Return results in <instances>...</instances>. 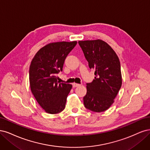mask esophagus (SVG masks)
I'll return each instance as SVG.
<instances>
[{
  "label": "esophagus",
  "mask_w": 150,
  "mask_h": 150,
  "mask_svg": "<svg viewBox=\"0 0 150 150\" xmlns=\"http://www.w3.org/2000/svg\"><path fill=\"white\" fill-rule=\"evenodd\" d=\"M80 85V84H79V83H74L72 84V86H73V87H74V88H75V87H77V86H79Z\"/></svg>",
  "instance_id": "1"
}]
</instances>
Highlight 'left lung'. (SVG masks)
<instances>
[{"mask_svg": "<svg viewBox=\"0 0 150 150\" xmlns=\"http://www.w3.org/2000/svg\"><path fill=\"white\" fill-rule=\"evenodd\" d=\"M79 44L95 75L91 83H86L84 105L94 112H104L113 104L122 86L119 59L112 48L101 40L79 41Z\"/></svg>", "mask_w": 150, "mask_h": 150, "instance_id": "1", "label": "left lung"}]
</instances>
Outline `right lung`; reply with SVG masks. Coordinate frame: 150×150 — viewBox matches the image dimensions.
Here are the masks:
<instances>
[{
	"label": "right lung",
	"mask_w": 150,
	"mask_h": 150,
	"mask_svg": "<svg viewBox=\"0 0 150 150\" xmlns=\"http://www.w3.org/2000/svg\"><path fill=\"white\" fill-rule=\"evenodd\" d=\"M76 41L50 43L38 50L29 69L32 93L45 112L57 114L65 108L72 85L58 81L66 57L76 45Z\"/></svg>",
	"instance_id": "add662e5"
}]
</instances>
